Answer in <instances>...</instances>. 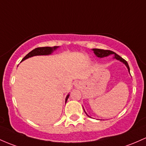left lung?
<instances>
[{"mask_svg": "<svg viewBox=\"0 0 146 146\" xmlns=\"http://www.w3.org/2000/svg\"><path fill=\"white\" fill-rule=\"evenodd\" d=\"M92 50H93V51H94V54H95V55H96L98 57H100V58H102V57H107V56H109L110 55H114V56H113V58L116 59L117 60H119L120 62H123V63L126 66H127L128 71H129V65H128L127 62H126L124 59H123L122 57H120L119 55H117V54L115 53L114 52H113V51H111V50H103V49H98V48H93ZM84 112H85V111H84ZM86 114L88 116H89L86 113Z\"/></svg>", "mask_w": 146, "mask_h": 146, "instance_id": "obj_1", "label": "left lung"}]
</instances>
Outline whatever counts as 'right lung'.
Segmentation results:
<instances>
[{
  "label": "right lung",
  "mask_w": 146,
  "mask_h": 146,
  "mask_svg": "<svg viewBox=\"0 0 146 146\" xmlns=\"http://www.w3.org/2000/svg\"><path fill=\"white\" fill-rule=\"evenodd\" d=\"M59 48V46H54V47H40V48H36L34 50L30 52L28 55H26L25 57H23L22 61H24L26 59L29 58V57H32L33 56H36V55H48L52 54V52L53 51H55V50H57ZM21 61V62H22ZM68 97H69V94L67 95L66 98L65 102H66L67 100H68Z\"/></svg>",
  "instance_id": "right-lung-1"
}]
</instances>
